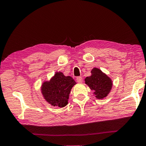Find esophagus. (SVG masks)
Wrapping results in <instances>:
<instances>
[{"label":"esophagus","instance_id":"esophagus-1","mask_svg":"<svg viewBox=\"0 0 146 146\" xmlns=\"http://www.w3.org/2000/svg\"><path fill=\"white\" fill-rule=\"evenodd\" d=\"M76 81H77L78 83H82V81H83V78L81 76H78V77H76Z\"/></svg>","mask_w":146,"mask_h":146}]
</instances>
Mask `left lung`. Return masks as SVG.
<instances>
[{"instance_id":"8db88e82","label":"left lung","mask_w":146,"mask_h":146,"mask_svg":"<svg viewBox=\"0 0 146 146\" xmlns=\"http://www.w3.org/2000/svg\"><path fill=\"white\" fill-rule=\"evenodd\" d=\"M92 75L86 79V84L89 88L94 91V94L98 99H102L107 96L112 86L111 79L98 68L92 69Z\"/></svg>"}]
</instances>
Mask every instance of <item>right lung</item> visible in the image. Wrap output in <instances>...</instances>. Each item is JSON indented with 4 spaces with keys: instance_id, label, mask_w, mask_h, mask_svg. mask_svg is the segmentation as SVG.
<instances>
[{
    "instance_id": "obj_1",
    "label": "right lung",
    "mask_w": 146,
    "mask_h": 146,
    "mask_svg": "<svg viewBox=\"0 0 146 146\" xmlns=\"http://www.w3.org/2000/svg\"><path fill=\"white\" fill-rule=\"evenodd\" d=\"M75 84L71 76H65L62 73L57 72L49 82H44L43 84L42 93L52 105L64 107L68 104L69 94Z\"/></svg>"
}]
</instances>
